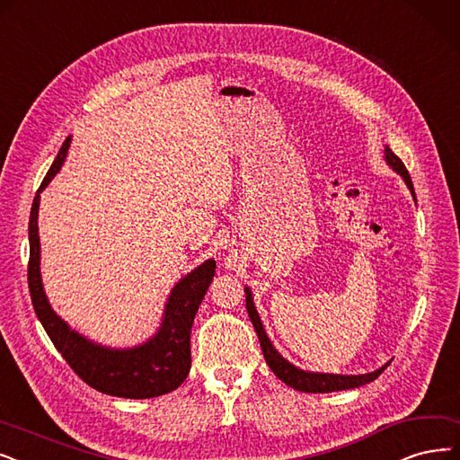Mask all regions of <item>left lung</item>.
<instances>
[{
	"label": "left lung",
	"instance_id": "8db88e82",
	"mask_svg": "<svg viewBox=\"0 0 460 460\" xmlns=\"http://www.w3.org/2000/svg\"><path fill=\"white\" fill-rule=\"evenodd\" d=\"M385 160H387L389 166L403 179V182H406L410 192L413 194L415 198V190H413V182H411V177L406 170V166H403V162L389 149V146H385ZM245 300H247V314H249V319L256 330V336H259L261 340V347H262V353H264V358L268 362V366L271 368V372L278 376L283 383H287L288 387L296 389V391H302V393H334V391H347V389H357V387H362V385L370 383L374 379H377L385 368L391 362H387L385 366H381L379 370H374L370 374H360V376H340V374H319V372H305V370H300L296 368V366L290 364L287 358H283L278 349H275L266 334V330L261 323V317H259V311H256L254 304H252V294L249 290V287H245Z\"/></svg>",
	"mask_w": 460,
	"mask_h": 460
}]
</instances>
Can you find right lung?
Listing matches in <instances>:
<instances>
[{
  "label": "right lung",
  "mask_w": 460,
  "mask_h": 460,
  "mask_svg": "<svg viewBox=\"0 0 460 460\" xmlns=\"http://www.w3.org/2000/svg\"><path fill=\"white\" fill-rule=\"evenodd\" d=\"M71 136L54 158L41 187L33 198L30 213V296L45 332L54 347L92 389L120 398H155L175 391L190 370V328L196 311L204 300L215 275V261L209 259L185 275L170 292L164 307L158 332L141 345L130 349H111L81 336L60 319L50 307L41 281V245H40V199L45 187L62 168L67 156Z\"/></svg>",
  "instance_id": "add662e5"
}]
</instances>
